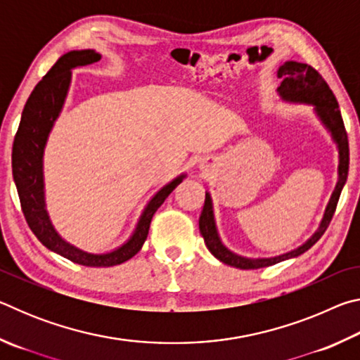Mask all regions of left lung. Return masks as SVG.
Masks as SVG:
<instances>
[{"label":"left lung","instance_id":"1","mask_svg":"<svg viewBox=\"0 0 360 360\" xmlns=\"http://www.w3.org/2000/svg\"><path fill=\"white\" fill-rule=\"evenodd\" d=\"M278 77L283 79L281 85L278 87V92L281 95L283 100L295 101V103H308V105L314 106V111L318 114L322 124L326 125V129L332 133L333 141L338 146L340 152V167H338V182L337 187L332 193L330 202L327 205L326 214L322 222L319 225V230L309 238L304 245L300 248L294 249L288 254L276 255V257H268V259H248L241 257V255L231 252L230 249L222 245L221 238L217 235L214 214H212V203L210 193L206 192L205 197V206L200 216V233H202L206 248L210 249V252L214 255L225 265L240 268V270H257V268L270 266L279 264V262L288 260L292 257H297L303 252H307L314 243L324 235L328 224H330L333 212L337 210V203L340 198V193L343 191V186L348 178V169H349V144H348V133H346L343 119H341V112L338 108V101L335 98L333 92L328 87V84L324 81L318 71L313 66L298 63V62H285L283 66H279Z\"/></svg>","mask_w":360,"mask_h":360}]
</instances>
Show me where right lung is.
<instances>
[{
  "instance_id": "obj_1",
  "label": "right lung",
  "mask_w": 360,
  "mask_h": 360,
  "mask_svg": "<svg viewBox=\"0 0 360 360\" xmlns=\"http://www.w3.org/2000/svg\"><path fill=\"white\" fill-rule=\"evenodd\" d=\"M100 58V53L92 49L71 51L60 57L27 100L19 130L14 138V146H12V176H14L20 206L28 227L47 249L84 266H114L124 264L138 254L148 238L152 216L165 202L168 195L186 178V174L178 176L154 195V198L148 203L139 217L131 238L112 252L89 254L81 251L66 243L52 227L46 211L44 179H42V155H44L47 136L52 130L53 122L62 111L66 94H68L71 70L76 66L95 63Z\"/></svg>"
}]
</instances>
